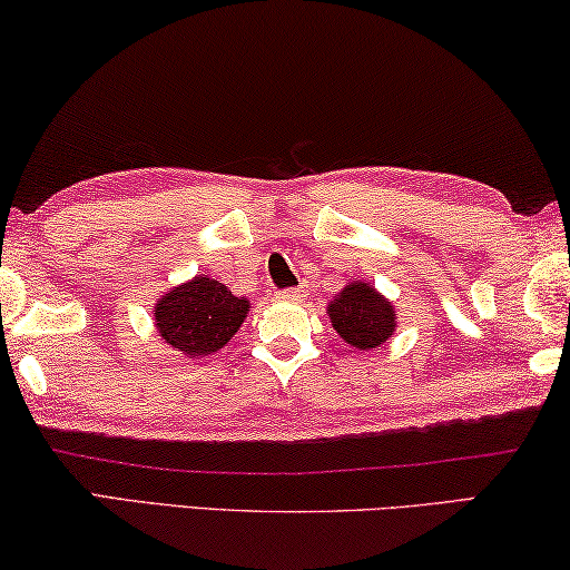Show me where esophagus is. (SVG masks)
Wrapping results in <instances>:
<instances>
[{"instance_id":"34e87169","label":"esophagus","mask_w":570,"mask_h":570,"mask_svg":"<svg viewBox=\"0 0 570 570\" xmlns=\"http://www.w3.org/2000/svg\"><path fill=\"white\" fill-rule=\"evenodd\" d=\"M302 288H284V292H276L278 302H302Z\"/></svg>"}]
</instances>
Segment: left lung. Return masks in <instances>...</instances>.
Returning a JSON list of instances; mask_svg holds the SVG:
<instances>
[{
    "label": "left lung",
    "instance_id": "obj_1",
    "mask_svg": "<svg viewBox=\"0 0 570 570\" xmlns=\"http://www.w3.org/2000/svg\"><path fill=\"white\" fill-rule=\"evenodd\" d=\"M327 317L342 340L355 350H375L395 332V309L375 286L352 282L334 296Z\"/></svg>",
    "mask_w": 570,
    "mask_h": 570
}]
</instances>
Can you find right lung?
<instances>
[{
  "instance_id": "obj_1",
  "label": "right lung",
  "mask_w": 570,
  "mask_h": 570,
  "mask_svg": "<svg viewBox=\"0 0 570 570\" xmlns=\"http://www.w3.org/2000/svg\"><path fill=\"white\" fill-rule=\"evenodd\" d=\"M250 304L210 276L175 286L155 306L159 337L179 355L205 357L218 352L248 317Z\"/></svg>"
}]
</instances>
